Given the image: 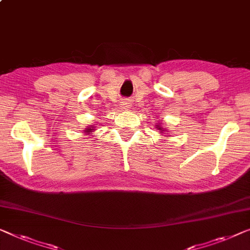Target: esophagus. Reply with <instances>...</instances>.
Masks as SVG:
<instances>
[{
	"label": "esophagus",
	"mask_w": 250,
	"mask_h": 250,
	"mask_svg": "<svg viewBox=\"0 0 250 250\" xmlns=\"http://www.w3.org/2000/svg\"><path fill=\"white\" fill-rule=\"evenodd\" d=\"M122 106L124 107H125V109H128V107L130 106V103H128V102H122Z\"/></svg>",
	"instance_id": "obj_1"
}]
</instances>
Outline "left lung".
<instances>
[{"label": "left lung", "mask_w": 250, "mask_h": 250, "mask_svg": "<svg viewBox=\"0 0 250 250\" xmlns=\"http://www.w3.org/2000/svg\"><path fill=\"white\" fill-rule=\"evenodd\" d=\"M159 125H157V126H159ZM158 129H159V130H162V131H164V130H163L162 128H158Z\"/></svg>", "instance_id": "left-lung-1"}]
</instances>
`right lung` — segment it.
Segmentation results:
<instances>
[{"mask_svg": "<svg viewBox=\"0 0 250 250\" xmlns=\"http://www.w3.org/2000/svg\"><path fill=\"white\" fill-rule=\"evenodd\" d=\"M92 126H88V128L86 129V130H85V132H86V133H89V132H92Z\"/></svg>", "mask_w": 250, "mask_h": 250, "instance_id": "1", "label": "right lung"}]
</instances>
